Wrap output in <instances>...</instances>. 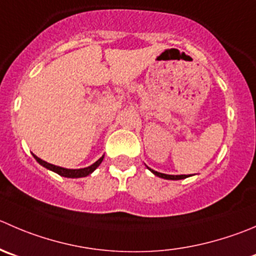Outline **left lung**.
Here are the masks:
<instances>
[{
	"label": "left lung",
	"mask_w": 256,
	"mask_h": 256,
	"mask_svg": "<svg viewBox=\"0 0 256 256\" xmlns=\"http://www.w3.org/2000/svg\"><path fill=\"white\" fill-rule=\"evenodd\" d=\"M148 170L151 171V172L154 174V175L158 176V178H166V180H182V178H188V176L186 175H168V174H162V172H158V171L152 170V168H148Z\"/></svg>",
	"instance_id": "left-lung-1"
}]
</instances>
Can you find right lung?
Masks as SVG:
<instances>
[{"instance_id": "obj_1", "label": "right lung", "mask_w": 256, "mask_h": 256, "mask_svg": "<svg viewBox=\"0 0 256 256\" xmlns=\"http://www.w3.org/2000/svg\"><path fill=\"white\" fill-rule=\"evenodd\" d=\"M104 156H101L100 158H98L96 162H94L92 165L88 166V168H61V166H56V165H52V164H48L46 162V161L41 160L40 158H37L36 155H34V158H36L37 162L40 164V165H42L44 168H46L47 170H51L54 171V172L58 174L60 176H64V178H85V176L90 175V174H92L94 171L96 170V168L100 166V164L104 160Z\"/></svg>"}]
</instances>
